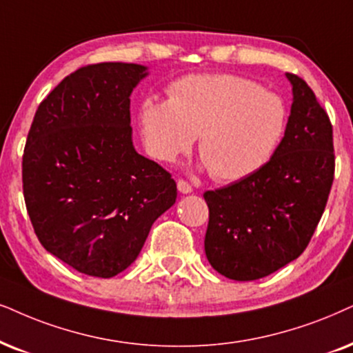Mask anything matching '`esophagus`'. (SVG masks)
I'll return each mask as SVG.
<instances>
[{"mask_svg":"<svg viewBox=\"0 0 353 353\" xmlns=\"http://www.w3.org/2000/svg\"><path fill=\"white\" fill-rule=\"evenodd\" d=\"M177 190H179L181 194H190L192 185L187 181L179 179V181H177Z\"/></svg>","mask_w":353,"mask_h":353,"instance_id":"34e87169","label":"esophagus"}]
</instances>
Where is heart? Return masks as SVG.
Masks as SVG:
<instances>
[{
	"mask_svg": "<svg viewBox=\"0 0 353 353\" xmlns=\"http://www.w3.org/2000/svg\"><path fill=\"white\" fill-rule=\"evenodd\" d=\"M168 96L146 97L138 112L146 150L163 163L189 153L200 137L202 166L216 181H243L270 161L285 135V101L249 78L189 74Z\"/></svg>",
	"mask_w": 353,
	"mask_h": 353,
	"instance_id": "1",
	"label": "heart"
}]
</instances>
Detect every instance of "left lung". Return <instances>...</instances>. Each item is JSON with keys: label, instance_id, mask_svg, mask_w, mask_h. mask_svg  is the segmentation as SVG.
Wrapping results in <instances>:
<instances>
[{"label": "left lung", "instance_id": "left-lung-1", "mask_svg": "<svg viewBox=\"0 0 353 353\" xmlns=\"http://www.w3.org/2000/svg\"><path fill=\"white\" fill-rule=\"evenodd\" d=\"M293 102L285 135L264 168L207 190L205 254L218 274L248 282L301 256L334 181L332 125L305 79L287 73Z\"/></svg>", "mask_w": 353, "mask_h": 353}]
</instances>
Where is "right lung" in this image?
I'll return each instance as SVG.
<instances>
[{
	"label": "right lung",
	"instance_id": "obj_1",
	"mask_svg": "<svg viewBox=\"0 0 353 353\" xmlns=\"http://www.w3.org/2000/svg\"><path fill=\"white\" fill-rule=\"evenodd\" d=\"M148 71L97 63L40 102L22 156L34 231L53 256L110 279L138 257L153 223L176 203L166 169L133 148L130 94Z\"/></svg>",
	"mask_w": 353,
	"mask_h": 353
}]
</instances>
